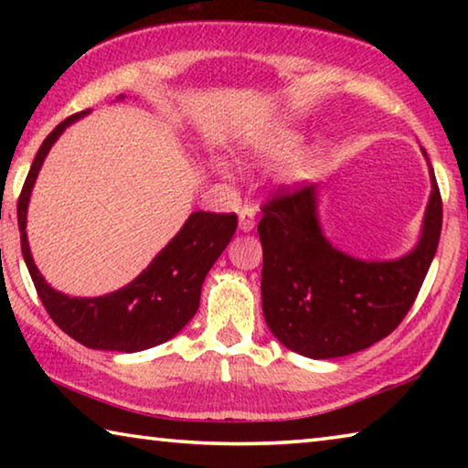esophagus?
<instances>
[{
    "label": "esophagus",
    "mask_w": 468,
    "mask_h": 468,
    "mask_svg": "<svg viewBox=\"0 0 468 468\" xmlns=\"http://www.w3.org/2000/svg\"><path fill=\"white\" fill-rule=\"evenodd\" d=\"M256 227V206L245 204L239 210V229L243 233H250Z\"/></svg>",
    "instance_id": "esophagus-1"
}]
</instances>
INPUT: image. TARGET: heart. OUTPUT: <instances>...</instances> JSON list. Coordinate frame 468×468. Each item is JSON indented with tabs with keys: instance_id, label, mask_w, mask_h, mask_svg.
Masks as SVG:
<instances>
[{
	"instance_id": "1",
	"label": "heart",
	"mask_w": 468,
	"mask_h": 468,
	"mask_svg": "<svg viewBox=\"0 0 468 468\" xmlns=\"http://www.w3.org/2000/svg\"><path fill=\"white\" fill-rule=\"evenodd\" d=\"M301 146H303V136H301L299 132L276 130L272 133H266L264 138H260L256 144L250 148V154L253 161H258L260 165H281V163L291 161V158L299 153ZM318 167H320V154L310 153L297 158V161L291 165L287 169V177L291 181L305 179L314 176V173L318 171ZM218 171L220 176L225 177L231 176L227 165H218Z\"/></svg>"
}]
</instances>
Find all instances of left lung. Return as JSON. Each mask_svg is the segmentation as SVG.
Masks as SVG:
<instances>
[{"instance_id":"8db88e82","label":"left lung","mask_w":468,"mask_h":468,"mask_svg":"<svg viewBox=\"0 0 468 468\" xmlns=\"http://www.w3.org/2000/svg\"><path fill=\"white\" fill-rule=\"evenodd\" d=\"M430 176L419 243L388 262H366L332 248L315 212V186L284 187L266 200L258 225L262 310L284 346L310 359L345 357L399 326L415 303L441 233V196L431 165Z\"/></svg>"}]
</instances>
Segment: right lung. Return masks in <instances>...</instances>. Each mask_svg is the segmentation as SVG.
I'll list each match as a JSON object with an SVG mask.
<instances>
[{"label": "right lung", "mask_w": 468, "mask_h": 468, "mask_svg": "<svg viewBox=\"0 0 468 468\" xmlns=\"http://www.w3.org/2000/svg\"><path fill=\"white\" fill-rule=\"evenodd\" d=\"M123 99V97H120ZM89 109L69 115L38 148L18 197L20 245L38 299L51 320L89 348L136 353L156 346L177 335L194 318L200 305L206 274L231 241L237 215L194 212L181 231L158 251V256L123 289L102 297H69L55 291L35 266L27 237V210L33 186L47 153L69 123L80 120Z\"/></svg>", "instance_id": "1"}]
</instances>
